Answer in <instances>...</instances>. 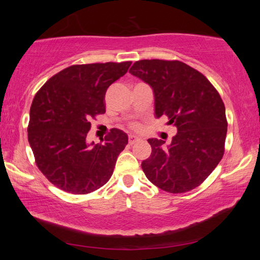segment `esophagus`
<instances>
[{
    "label": "esophagus",
    "instance_id": "esophagus-1",
    "mask_svg": "<svg viewBox=\"0 0 260 260\" xmlns=\"http://www.w3.org/2000/svg\"><path fill=\"white\" fill-rule=\"evenodd\" d=\"M137 141H140V137H137V136H135V135H129V136H128L129 144H134V143H136Z\"/></svg>",
    "mask_w": 260,
    "mask_h": 260
}]
</instances>
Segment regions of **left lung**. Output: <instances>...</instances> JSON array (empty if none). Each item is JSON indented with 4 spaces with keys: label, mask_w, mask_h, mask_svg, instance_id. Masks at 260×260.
<instances>
[{
    "label": "left lung",
    "mask_w": 260,
    "mask_h": 260,
    "mask_svg": "<svg viewBox=\"0 0 260 260\" xmlns=\"http://www.w3.org/2000/svg\"><path fill=\"white\" fill-rule=\"evenodd\" d=\"M129 73L151 86L155 117L165 116L178 129L169 145L147 140L152 153L142 162L143 172L170 193L194 189L223 156L228 124L219 92L201 73L176 60H140Z\"/></svg>",
    "instance_id": "left-lung-1"
}]
</instances>
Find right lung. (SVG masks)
<instances>
[{
  "instance_id": "1",
  "label": "right lung",
  "mask_w": 260,
  "mask_h": 260,
  "mask_svg": "<svg viewBox=\"0 0 260 260\" xmlns=\"http://www.w3.org/2000/svg\"><path fill=\"white\" fill-rule=\"evenodd\" d=\"M131 61L75 64L51 77L30 109L27 140L39 170L59 189L86 194L106 184L128 137L113 128L104 143L87 142L90 119L104 114L105 93Z\"/></svg>"
}]
</instances>
